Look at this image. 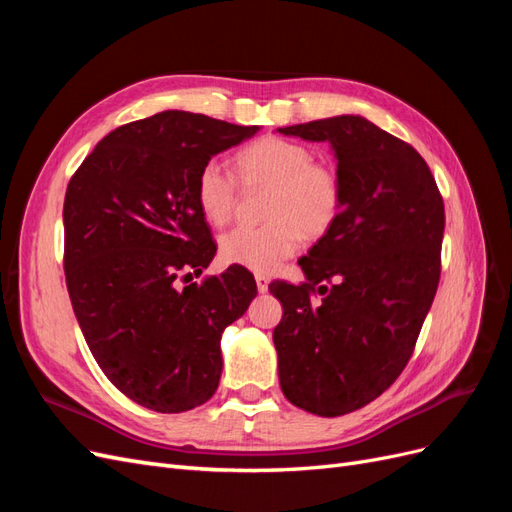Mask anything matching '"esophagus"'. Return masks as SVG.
<instances>
[{"label": "esophagus", "mask_w": 512, "mask_h": 512, "mask_svg": "<svg viewBox=\"0 0 512 512\" xmlns=\"http://www.w3.org/2000/svg\"><path fill=\"white\" fill-rule=\"evenodd\" d=\"M256 288L260 294H265L269 290V277L265 275H256Z\"/></svg>", "instance_id": "esophagus-1"}]
</instances>
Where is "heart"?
<instances>
[{
  "mask_svg": "<svg viewBox=\"0 0 512 512\" xmlns=\"http://www.w3.org/2000/svg\"><path fill=\"white\" fill-rule=\"evenodd\" d=\"M237 168L245 185L271 188L269 224L226 232L220 254L228 265L273 273L299 250L303 232L320 237L335 224L342 207V185L335 170L314 162V153L305 145L286 138H262L239 153ZM196 200L215 226L226 224L235 213L237 181L218 160L200 168Z\"/></svg>",
  "mask_w": 512,
  "mask_h": 512,
  "instance_id": "heart-1",
  "label": "heart"
}]
</instances>
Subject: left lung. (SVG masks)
Segmentation results:
<instances>
[{"instance_id": "left-lung-1", "label": "left lung", "mask_w": 512, "mask_h": 512, "mask_svg": "<svg viewBox=\"0 0 512 512\" xmlns=\"http://www.w3.org/2000/svg\"><path fill=\"white\" fill-rule=\"evenodd\" d=\"M277 132L329 143L342 185L335 224L299 260L307 282L269 286L284 309L280 386L297 408L342 416L382 395L412 356L440 282L444 203L418 151L361 115Z\"/></svg>"}]
</instances>
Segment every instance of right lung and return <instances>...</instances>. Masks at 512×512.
Segmentation results:
<instances>
[{
	"instance_id": "obj_1",
	"label": "right lung",
	"mask_w": 512,
	"mask_h": 512,
	"mask_svg": "<svg viewBox=\"0 0 512 512\" xmlns=\"http://www.w3.org/2000/svg\"><path fill=\"white\" fill-rule=\"evenodd\" d=\"M258 126L164 111L104 136L68 183L66 284L100 369L138 406H203L222 376V333L256 282L228 267L203 284L215 243L196 200L198 173Z\"/></svg>"
}]
</instances>
